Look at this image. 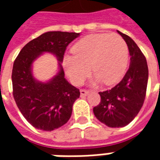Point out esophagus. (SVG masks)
Here are the masks:
<instances>
[{
	"mask_svg": "<svg viewBox=\"0 0 160 160\" xmlns=\"http://www.w3.org/2000/svg\"><path fill=\"white\" fill-rule=\"evenodd\" d=\"M89 93V92L87 90H80V95L81 96H87Z\"/></svg>",
	"mask_w": 160,
	"mask_h": 160,
	"instance_id": "obj_1",
	"label": "esophagus"
}]
</instances>
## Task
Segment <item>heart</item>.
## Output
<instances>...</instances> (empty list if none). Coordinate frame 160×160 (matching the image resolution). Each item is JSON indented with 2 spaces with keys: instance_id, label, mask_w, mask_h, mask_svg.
Masks as SVG:
<instances>
[{
  "instance_id": "heart-1",
  "label": "heart",
  "mask_w": 160,
  "mask_h": 160,
  "mask_svg": "<svg viewBox=\"0 0 160 160\" xmlns=\"http://www.w3.org/2000/svg\"><path fill=\"white\" fill-rule=\"evenodd\" d=\"M73 56L64 58V69L70 81L80 86L91 69L95 76L91 83L111 86L123 76L128 62L126 42L118 34H91L72 48Z\"/></svg>"
}]
</instances>
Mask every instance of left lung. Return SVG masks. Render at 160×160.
I'll return each mask as SVG.
<instances>
[{
  "label": "left lung",
  "mask_w": 160,
  "mask_h": 160,
  "mask_svg": "<svg viewBox=\"0 0 160 160\" xmlns=\"http://www.w3.org/2000/svg\"><path fill=\"white\" fill-rule=\"evenodd\" d=\"M126 42L130 64L126 74L111 90L98 92L101 101L93 108L95 117L111 128H122L134 120L144 103L148 87L146 57L130 37L118 31Z\"/></svg>",
  "instance_id": "left-lung-1"
}]
</instances>
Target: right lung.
<instances>
[{
    "instance_id": "add662e5",
    "label": "right lung",
    "mask_w": 160,
    "mask_h": 160,
    "mask_svg": "<svg viewBox=\"0 0 160 160\" xmlns=\"http://www.w3.org/2000/svg\"><path fill=\"white\" fill-rule=\"evenodd\" d=\"M80 33L48 32L23 47L13 62L12 94L27 122L38 129L52 131L68 122L80 90L64 78L62 62L67 46ZM50 52L58 61V72L42 82L33 76V62L41 54Z\"/></svg>"
}]
</instances>
